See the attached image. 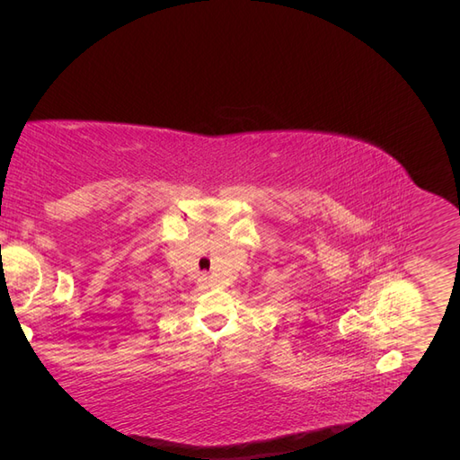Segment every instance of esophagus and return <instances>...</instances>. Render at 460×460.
<instances>
[{"mask_svg": "<svg viewBox=\"0 0 460 460\" xmlns=\"http://www.w3.org/2000/svg\"><path fill=\"white\" fill-rule=\"evenodd\" d=\"M199 280H201V286H203V288H208V286H211V280H208V278H207L205 274L199 278Z\"/></svg>", "mask_w": 460, "mask_h": 460, "instance_id": "1", "label": "esophagus"}]
</instances>
